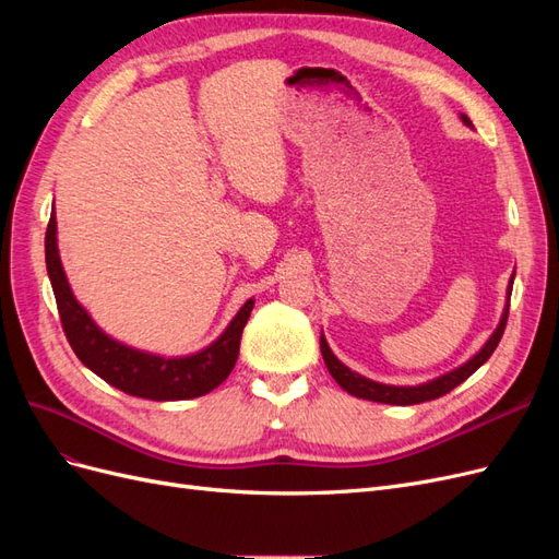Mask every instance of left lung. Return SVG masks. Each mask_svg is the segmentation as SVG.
<instances>
[{"mask_svg": "<svg viewBox=\"0 0 559 559\" xmlns=\"http://www.w3.org/2000/svg\"><path fill=\"white\" fill-rule=\"evenodd\" d=\"M462 121L466 126H471L468 118L462 114ZM513 284V280H511ZM511 292L513 286H509V302H506V310L501 314V321L497 331L489 335V341L485 343V347L476 354V357L468 359L464 366L454 368L452 373L448 376H441L436 378L427 384H417V386H394V384H380V382H373L368 378H361L359 373H354V370H349L345 364H341L335 359V354L331 352L326 337L321 335L319 341V347H321V357H324V364L329 368V373L333 376V380L341 384L345 392H349L352 396L357 399H366V401H376V403H389V405H415V403H425V401H433L438 396H443L448 392H452V389L456 384H462L466 378H471L476 370L492 357V352L497 349L501 335L506 331V321H509V308H511Z\"/></svg>", "mask_w": 559, "mask_h": 559, "instance_id": "obj_1", "label": "left lung"}]
</instances>
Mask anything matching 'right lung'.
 Instances as JSON below:
<instances>
[{"instance_id":"right-lung-1","label":"right lung","mask_w":559,"mask_h":559,"mask_svg":"<svg viewBox=\"0 0 559 559\" xmlns=\"http://www.w3.org/2000/svg\"><path fill=\"white\" fill-rule=\"evenodd\" d=\"M46 270L56 294L62 331L74 354L95 376L130 396L151 401L205 396L230 376L235 361H238L242 329L253 308L251 298L235 314L222 337H216L207 349L191 354V357L165 359L116 343L114 337L99 331L88 312L79 306L58 257L53 214H50L46 228Z\"/></svg>"}]
</instances>
